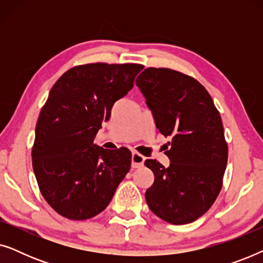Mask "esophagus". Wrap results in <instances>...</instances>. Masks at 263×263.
<instances>
[{
    "mask_svg": "<svg viewBox=\"0 0 263 263\" xmlns=\"http://www.w3.org/2000/svg\"><path fill=\"white\" fill-rule=\"evenodd\" d=\"M143 163H145V157H143L142 154H140L138 152L132 153V167H140L142 166Z\"/></svg>",
    "mask_w": 263,
    "mask_h": 263,
    "instance_id": "esophagus-1",
    "label": "esophagus"
}]
</instances>
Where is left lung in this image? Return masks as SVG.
I'll use <instances>...</instances> for the list:
<instances>
[{
    "instance_id": "1",
    "label": "left lung",
    "mask_w": 263,
    "mask_h": 263,
    "mask_svg": "<svg viewBox=\"0 0 263 263\" xmlns=\"http://www.w3.org/2000/svg\"><path fill=\"white\" fill-rule=\"evenodd\" d=\"M136 85L152 110L157 128L171 146L170 166L156 159L145 165L154 174L146 201L157 217L174 225L203 215L222 186L228 142L220 114L196 79L170 68H146Z\"/></svg>"
}]
</instances>
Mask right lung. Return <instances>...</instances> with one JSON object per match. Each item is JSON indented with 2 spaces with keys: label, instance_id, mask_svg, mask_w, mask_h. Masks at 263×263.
I'll return each instance as SVG.
<instances>
[{
  "label": "right lung",
  "instance_id": "1",
  "mask_svg": "<svg viewBox=\"0 0 263 263\" xmlns=\"http://www.w3.org/2000/svg\"><path fill=\"white\" fill-rule=\"evenodd\" d=\"M142 68L136 63L82 64L52 86L35 125L32 166L43 197L62 217H96L128 174L130 151L104 149L93 140Z\"/></svg>",
  "mask_w": 263,
  "mask_h": 263
}]
</instances>
